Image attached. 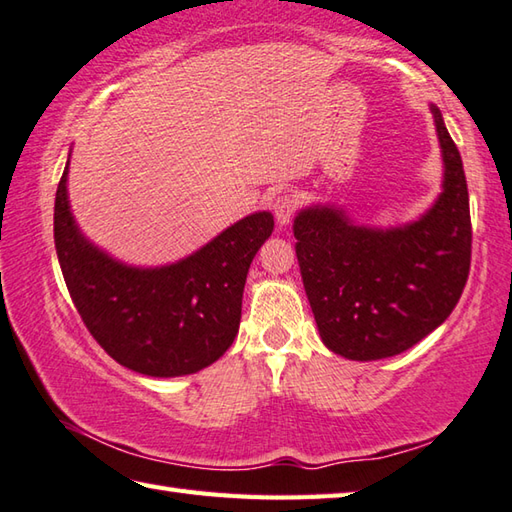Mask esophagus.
I'll return each mask as SVG.
<instances>
[{
	"label": "esophagus",
	"instance_id": "1",
	"mask_svg": "<svg viewBox=\"0 0 512 512\" xmlns=\"http://www.w3.org/2000/svg\"><path fill=\"white\" fill-rule=\"evenodd\" d=\"M297 206H299V199H297L295 193H282V195H277L275 202H273V213H275L277 224L286 226V224L290 222V217L295 215Z\"/></svg>",
	"mask_w": 512,
	"mask_h": 512
}]
</instances>
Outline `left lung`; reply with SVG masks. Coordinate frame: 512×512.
Segmentation results:
<instances>
[{"label":"left lung","instance_id":"obj_1","mask_svg":"<svg viewBox=\"0 0 512 512\" xmlns=\"http://www.w3.org/2000/svg\"><path fill=\"white\" fill-rule=\"evenodd\" d=\"M444 157L442 195L417 222L357 226L344 210L310 206L295 217V250L322 342L346 359L404 353L446 322L470 270L468 186L444 117L430 106Z\"/></svg>","mask_w":512,"mask_h":512}]
</instances>
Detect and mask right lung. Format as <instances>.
Returning a JSON list of instances; mask_svg holds the SVG:
<instances>
[{
  "label": "right lung",
  "mask_w": 512,
  "mask_h": 512,
  "mask_svg": "<svg viewBox=\"0 0 512 512\" xmlns=\"http://www.w3.org/2000/svg\"><path fill=\"white\" fill-rule=\"evenodd\" d=\"M55 195V248L70 299L106 353L135 373L179 377L217 362L235 342L250 262L275 228L253 213L182 262L135 268L79 233L66 190Z\"/></svg>",
  "instance_id": "1"
}]
</instances>
